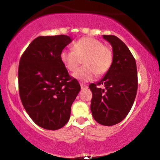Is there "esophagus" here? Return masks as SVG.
<instances>
[{
	"mask_svg": "<svg viewBox=\"0 0 160 160\" xmlns=\"http://www.w3.org/2000/svg\"><path fill=\"white\" fill-rule=\"evenodd\" d=\"M80 85H81V88H88V86H87L86 84H83V83H81Z\"/></svg>",
	"mask_w": 160,
	"mask_h": 160,
	"instance_id": "esophagus-1",
	"label": "esophagus"
}]
</instances>
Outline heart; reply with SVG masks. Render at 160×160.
Listing matches in <instances>:
<instances>
[{"mask_svg":"<svg viewBox=\"0 0 160 160\" xmlns=\"http://www.w3.org/2000/svg\"><path fill=\"white\" fill-rule=\"evenodd\" d=\"M62 63L73 71L82 63L84 66L72 73V77L81 82L92 81L95 76H102L110 69L113 62L112 49L102 42L91 37H82L74 43L72 51L63 50L60 53Z\"/></svg>","mask_w":160,"mask_h":160,"instance_id":"1","label":"heart"}]
</instances>
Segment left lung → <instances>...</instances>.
Masks as SVG:
<instances>
[{"instance_id":"left-lung-1","label":"left lung","mask_w":160,"mask_h":160,"mask_svg":"<svg viewBox=\"0 0 160 160\" xmlns=\"http://www.w3.org/2000/svg\"><path fill=\"white\" fill-rule=\"evenodd\" d=\"M103 37L112 47L113 62L102 79L89 85L92 93L90 109L98 123L113 126L132 109L138 91V70L135 59L123 41L114 35Z\"/></svg>"}]
</instances>
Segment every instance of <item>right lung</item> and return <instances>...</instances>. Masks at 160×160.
<instances>
[{
    "label": "right lung",
    "instance_id": "obj_1",
    "mask_svg": "<svg viewBox=\"0 0 160 160\" xmlns=\"http://www.w3.org/2000/svg\"><path fill=\"white\" fill-rule=\"evenodd\" d=\"M71 42L67 35L38 37L20 59L22 103L32 121L48 130L59 129L68 123L71 105L81 90L60 59L62 50Z\"/></svg>",
    "mask_w": 160,
    "mask_h": 160
}]
</instances>
